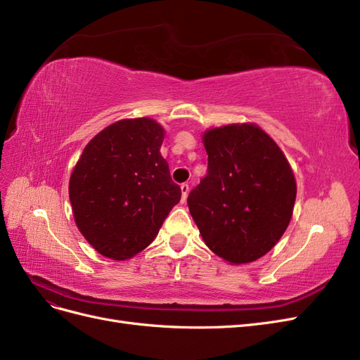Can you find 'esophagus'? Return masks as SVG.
<instances>
[{
  "instance_id": "34e87169",
  "label": "esophagus",
  "mask_w": 360,
  "mask_h": 360,
  "mask_svg": "<svg viewBox=\"0 0 360 360\" xmlns=\"http://www.w3.org/2000/svg\"><path fill=\"white\" fill-rule=\"evenodd\" d=\"M188 191H190V185L188 184H181V193H182V200L184 202H185V199H187Z\"/></svg>"
}]
</instances>
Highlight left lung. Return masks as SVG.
<instances>
[{
  "instance_id": "obj_1",
  "label": "left lung",
  "mask_w": 360,
  "mask_h": 360,
  "mask_svg": "<svg viewBox=\"0 0 360 360\" xmlns=\"http://www.w3.org/2000/svg\"><path fill=\"white\" fill-rule=\"evenodd\" d=\"M207 173L188 195L206 247L229 264L256 262L281 239L293 217L296 178L274 139L254 122L202 134Z\"/></svg>"
}]
</instances>
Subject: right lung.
I'll use <instances>...</instances> for the list:
<instances>
[{
    "mask_svg": "<svg viewBox=\"0 0 360 360\" xmlns=\"http://www.w3.org/2000/svg\"><path fill=\"white\" fill-rule=\"evenodd\" d=\"M165 129L153 118H125L91 139L70 175L75 223L89 245L127 260L155 239L181 188L160 153Z\"/></svg>",
    "mask_w": 360,
    "mask_h": 360,
    "instance_id": "1",
    "label": "right lung"
}]
</instances>
